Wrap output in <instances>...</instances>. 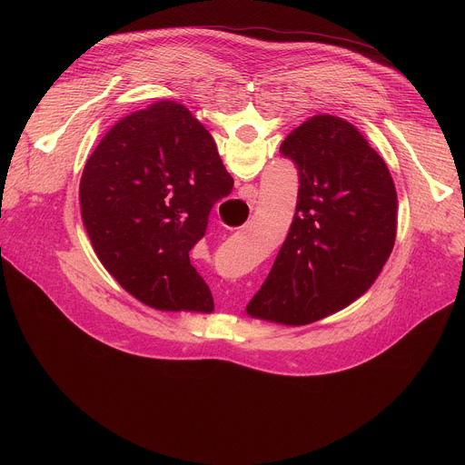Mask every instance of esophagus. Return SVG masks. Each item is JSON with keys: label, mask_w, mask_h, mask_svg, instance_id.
<instances>
[{"label": "esophagus", "mask_w": 465, "mask_h": 465, "mask_svg": "<svg viewBox=\"0 0 465 465\" xmlns=\"http://www.w3.org/2000/svg\"><path fill=\"white\" fill-rule=\"evenodd\" d=\"M239 196L242 198V201H246V204L252 208V204L255 203V198H257V187L255 185H244V187H241Z\"/></svg>", "instance_id": "obj_1"}]
</instances>
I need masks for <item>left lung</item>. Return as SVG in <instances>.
I'll list each match as a JSON object with an SVG mask.
<instances>
[{
    "instance_id": "left-lung-1",
    "label": "left lung",
    "mask_w": 465,
    "mask_h": 465,
    "mask_svg": "<svg viewBox=\"0 0 465 465\" xmlns=\"http://www.w3.org/2000/svg\"><path fill=\"white\" fill-rule=\"evenodd\" d=\"M298 169L296 213L253 318L305 325L333 314L377 280L395 242L397 194L384 160L337 115H312L280 147Z\"/></svg>"
}]
</instances>
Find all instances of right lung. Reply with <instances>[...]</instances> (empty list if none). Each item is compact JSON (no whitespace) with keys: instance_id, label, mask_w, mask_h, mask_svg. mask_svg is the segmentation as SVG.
Wrapping results in <instances>:
<instances>
[{"instance_id":"obj_1","label":"right lung","mask_w":465,"mask_h":465,"mask_svg":"<svg viewBox=\"0 0 465 465\" xmlns=\"http://www.w3.org/2000/svg\"><path fill=\"white\" fill-rule=\"evenodd\" d=\"M232 187L204 124L183 104L162 101L115 123L88 158L83 223L126 292L160 311L212 312V291L189 250Z\"/></svg>"}]
</instances>
